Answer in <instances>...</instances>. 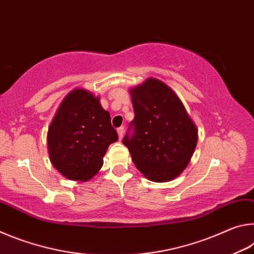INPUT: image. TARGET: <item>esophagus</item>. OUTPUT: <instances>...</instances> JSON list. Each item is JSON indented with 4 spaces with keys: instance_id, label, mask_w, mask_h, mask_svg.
Returning a JSON list of instances; mask_svg holds the SVG:
<instances>
[{
    "instance_id": "obj_1",
    "label": "esophagus",
    "mask_w": 254,
    "mask_h": 254,
    "mask_svg": "<svg viewBox=\"0 0 254 254\" xmlns=\"http://www.w3.org/2000/svg\"><path fill=\"white\" fill-rule=\"evenodd\" d=\"M118 134L120 139H122L123 135H124V127H118Z\"/></svg>"
}]
</instances>
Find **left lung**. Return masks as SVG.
Returning a JSON list of instances; mask_svg holds the SVG:
<instances>
[{"label": "left lung", "mask_w": 254, "mask_h": 254, "mask_svg": "<svg viewBox=\"0 0 254 254\" xmlns=\"http://www.w3.org/2000/svg\"><path fill=\"white\" fill-rule=\"evenodd\" d=\"M134 119L123 144L132 161L152 182H169L183 173L197 144V128L179 97L166 84L149 78L131 89Z\"/></svg>", "instance_id": "obj_1"}]
</instances>
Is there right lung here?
Segmentation results:
<instances>
[{"label":"right lung","mask_w":254,"mask_h":254,"mask_svg":"<svg viewBox=\"0 0 254 254\" xmlns=\"http://www.w3.org/2000/svg\"><path fill=\"white\" fill-rule=\"evenodd\" d=\"M119 140L111 115L85 89L70 92L59 106L48 131L51 163L71 180L86 182L103 166L109 145Z\"/></svg>","instance_id":"add662e5"}]
</instances>
